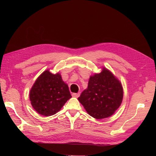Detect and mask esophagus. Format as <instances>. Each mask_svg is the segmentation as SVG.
I'll return each instance as SVG.
<instances>
[{"mask_svg":"<svg viewBox=\"0 0 156 156\" xmlns=\"http://www.w3.org/2000/svg\"><path fill=\"white\" fill-rule=\"evenodd\" d=\"M80 96V93H73L72 94V96L75 98H78Z\"/></svg>","mask_w":156,"mask_h":156,"instance_id":"34e87169","label":"esophagus"}]
</instances>
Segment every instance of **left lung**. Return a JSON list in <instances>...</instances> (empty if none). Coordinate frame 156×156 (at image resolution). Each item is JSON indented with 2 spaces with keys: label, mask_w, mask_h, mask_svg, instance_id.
Instances as JSON below:
<instances>
[{
  "label": "left lung",
  "mask_w": 156,
  "mask_h": 156,
  "mask_svg": "<svg viewBox=\"0 0 156 156\" xmlns=\"http://www.w3.org/2000/svg\"><path fill=\"white\" fill-rule=\"evenodd\" d=\"M123 99L122 84L109 70L90 76L88 88L78 98L91 116L96 119L109 117L118 109Z\"/></svg>",
  "instance_id": "1"
}]
</instances>
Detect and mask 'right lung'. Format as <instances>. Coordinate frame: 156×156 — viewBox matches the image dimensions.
<instances>
[{"label":"right lung","instance_id":"right-lung-1","mask_svg":"<svg viewBox=\"0 0 156 156\" xmlns=\"http://www.w3.org/2000/svg\"><path fill=\"white\" fill-rule=\"evenodd\" d=\"M29 97L34 110L41 115L49 116L58 112L72 96L60 74L46 70L33 84Z\"/></svg>","mask_w":156,"mask_h":156}]
</instances>
